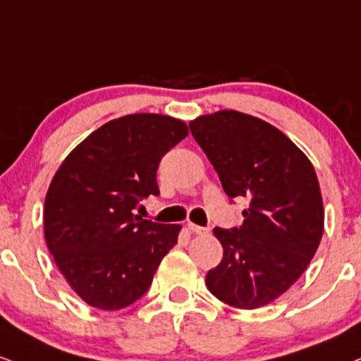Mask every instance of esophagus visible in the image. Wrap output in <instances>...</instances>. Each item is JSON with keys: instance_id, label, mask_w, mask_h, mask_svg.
I'll use <instances>...</instances> for the list:
<instances>
[{"instance_id": "1", "label": "esophagus", "mask_w": 361, "mask_h": 361, "mask_svg": "<svg viewBox=\"0 0 361 361\" xmlns=\"http://www.w3.org/2000/svg\"><path fill=\"white\" fill-rule=\"evenodd\" d=\"M188 228L192 230L193 233H197V235H207V233L210 232L207 227H200V225H195V224H188Z\"/></svg>"}]
</instances>
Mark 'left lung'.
<instances>
[{"label":"left lung","instance_id":"1","mask_svg":"<svg viewBox=\"0 0 361 361\" xmlns=\"http://www.w3.org/2000/svg\"><path fill=\"white\" fill-rule=\"evenodd\" d=\"M230 200L245 197L240 227L214 233L224 259L207 288L225 305L255 310L301 277L318 250L324 210L307 156L279 129L238 111H219L190 123Z\"/></svg>","mask_w":361,"mask_h":361}]
</instances>
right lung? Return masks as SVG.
I'll list each match as a JSON object with an SVG mask.
<instances>
[{
  "instance_id": "obj_1",
  "label": "right lung",
  "mask_w": 361,
  "mask_h": 361,
  "mask_svg": "<svg viewBox=\"0 0 361 361\" xmlns=\"http://www.w3.org/2000/svg\"><path fill=\"white\" fill-rule=\"evenodd\" d=\"M186 136L175 117L129 114L87 136L56 169L45 197V240L87 305L104 311L133 305L176 245L180 225L142 220L133 210L159 195V161Z\"/></svg>"
}]
</instances>
